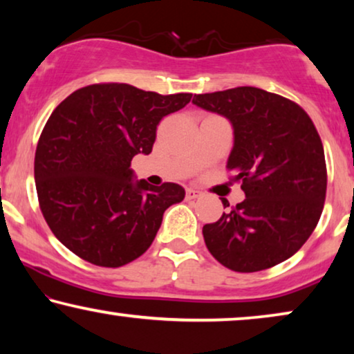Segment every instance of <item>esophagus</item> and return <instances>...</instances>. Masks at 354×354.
Returning a JSON list of instances; mask_svg holds the SVG:
<instances>
[{"label": "esophagus", "instance_id": "esophagus-1", "mask_svg": "<svg viewBox=\"0 0 354 354\" xmlns=\"http://www.w3.org/2000/svg\"><path fill=\"white\" fill-rule=\"evenodd\" d=\"M187 200H195V198H200L201 193L195 190V188H187V193H185Z\"/></svg>", "mask_w": 354, "mask_h": 354}]
</instances>
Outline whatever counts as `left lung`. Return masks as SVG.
<instances>
[{"label":"left lung","mask_w":354,"mask_h":354,"mask_svg":"<svg viewBox=\"0 0 354 354\" xmlns=\"http://www.w3.org/2000/svg\"><path fill=\"white\" fill-rule=\"evenodd\" d=\"M193 104L234 125L227 161L246 198L203 227L209 253L235 272L274 268L306 243L327 190L324 147L301 106L256 86L195 95ZM222 205L229 201L222 198Z\"/></svg>","instance_id":"left-lung-1"}]
</instances>
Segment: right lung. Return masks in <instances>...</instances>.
Wrapping results in <instances>:
<instances>
[{
    "instance_id": "obj_1",
    "label": "right lung",
    "mask_w": 354,
    "mask_h": 354,
    "mask_svg": "<svg viewBox=\"0 0 354 354\" xmlns=\"http://www.w3.org/2000/svg\"><path fill=\"white\" fill-rule=\"evenodd\" d=\"M192 93L159 95L129 84H95L56 106L35 151L38 203L66 248L101 268H120L153 243L162 214L185 190L132 180L130 161L149 154L167 114Z\"/></svg>"
}]
</instances>
